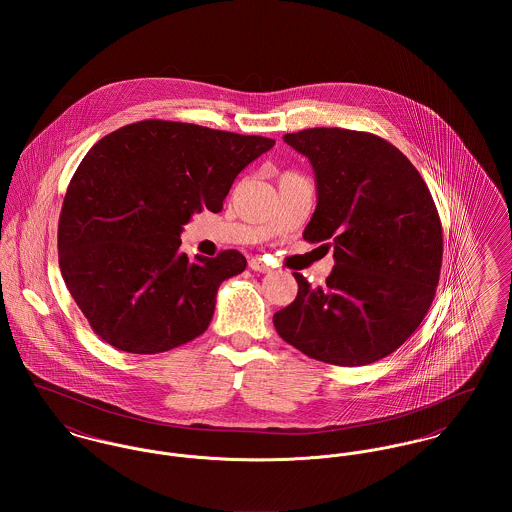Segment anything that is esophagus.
I'll return each instance as SVG.
<instances>
[{
  "instance_id": "obj_1",
  "label": "esophagus",
  "mask_w": 512,
  "mask_h": 512,
  "mask_svg": "<svg viewBox=\"0 0 512 512\" xmlns=\"http://www.w3.org/2000/svg\"><path fill=\"white\" fill-rule=\"evenodd\" d=\"M248 266H250L254 272H260V274H266V272H270V270H272V268H270L262 258H250Z\"/></svg>"
}]
</instances>
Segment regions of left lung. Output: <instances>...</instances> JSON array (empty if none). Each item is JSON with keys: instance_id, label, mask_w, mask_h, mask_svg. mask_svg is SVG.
<instances>
[{"instance_id": "8db88e82", "label": "left lung", "mask_w": 512, "mask_h": 512, "mask_svg": "<svg viewBox=\"0 0 512 512\" xmlns=\"http://www.w3.org/2000/svg\"><path fill=\"white\" fill-rule=\"evenodd\" d=\"M284 142L315 171L317 207L307 242L333 246L325 286L301 276L297 297L274 315L278 335L303 355L339 366L394 353L426 317L439 282L443 236L432 193L386 140L343 128H309Z\"/></svg>"}]
</instances>
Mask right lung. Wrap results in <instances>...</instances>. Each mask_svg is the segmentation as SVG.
<instances>
[{
    "label": "right lung",
    "instance_id": "add662e5",
    "mask_svg": "<svg viewBox=\"0 0 512 512\" xmlns=\"http://www.w3.org/2000/svg\"><path fill=\"white\" fill-rule=\"evenodd\" d=\"M276 142L197 124L144 120L90 147L59 219V266L92 331L155 355L203 335L219 286L246 258L179 252L193 213L222 211L236 175Z\"/></svg>",
    "mask_w": 512,
    "mask_h": 512
}]
</instances>
